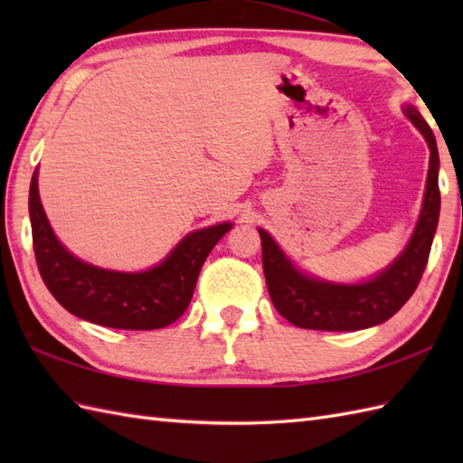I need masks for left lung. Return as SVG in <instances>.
Here are the masks:
<instances>
[{"label":"left lung","instance_id":"1","mask_svg":"<svg viewBox=\"0 0 463 463\" xmlns=\"http://www.w3.org/2000/svg\"><path fill=\"white\" fill-rule=\"evenodd\" d=\"M404 115L424 135L430 146V169L424 203L414 232L388 269L368 280L344 284L328 282L300 270L282 252L270 234L259 229L262 241V269L270 300L284 318L298 328L352 332L364 330L388 318L414 294L428 264L431 241L439 219V156L436 137L414 105H404Z\"/></svg>","mask_w":463,"mask_h":463}]
</instances>
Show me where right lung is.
Masks as SVG:
<instances>
[{
  "instance_id": "right-lung-1",
  "label": "right lung",
  "mask_w": 463,
  "mask_h": 463,
  "mask_svg": "<svg viewBox=\"0 0 463 463\" xmlns=\"http://www.w3.org/2000/svg\"><path fill=\"white\" fill-rule=\"evenodd\" d=\"M29 219L39 274L53 298L75 317L121 330L165 328L191 304L203 262L232 222L193 231L156 264L141 272L93 267L69 252L52 229L37 189L29 184Z\"/></svg>"
}]
</instances>
